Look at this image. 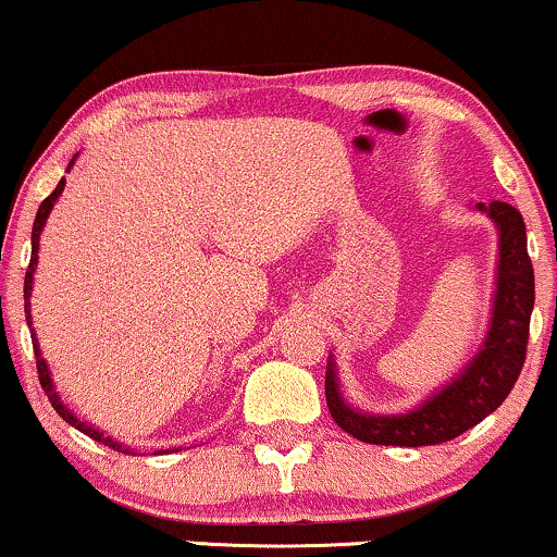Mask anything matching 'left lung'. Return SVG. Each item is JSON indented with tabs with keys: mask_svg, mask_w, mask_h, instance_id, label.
<instances>
[{
	"mask_svg": "<svg viewBox=\"0 0 557 557\" xmlns=\"http://www.w3.org/2000/svg\"><path fill=\"white\" fill-rule=\"evenodd\" d=\"M478 213L498 231L496 290L485 339L466 368L447 385L404 413H368L344 398L334 355L326 364V404L344 432L360 442L385 447H426L455 440L494 413L522 372L530 315L534 308V270L527 255L522 213L504 200L478 202Z\"/></svg>",
	"mask_w": 557,
	"mask_h": 557,
	"instance_id": "obj_1",
	"label": "left lung"
}]
</instances>
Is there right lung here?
I'll list each match as a JSON object with an SVG mask.
<instances>
[{"label":"right lung","instance_id":"1","mask_svg":"<svg viewBox=\"0 0 557 557\" xmlns=\"http://www.w3.org/2000/svg\"><path fill=\"white\" fill-rule=\"evenodd\" d=\"M74 161H76V153H74V159L69 161L66 172H69V169L74 166ZM63 187H66V180H61L59 185H55L53 193L48 195L44 202H40L38 215H35V223H33V238H30V242H33V255H30V267H27V272H25V321H27V329H30V336H33L35 362H38V377H40V385H44V391H46L48 400H51V406L55 408V413H59V417H61L63 421H66V424H72L74 429H79L82 434L91 436V440L100 442V445H104V447H112V449H117V453H125V455H136V449H131L128 445H123V442L112 440V436H108L104 432H100V429H97V426L87 424V421L76 417V413L72 411V408H69L66 404H63L61 393L55 391V383H53V377H51V368H48V362L44 360V351H40L38 336H35V331H33L30 295H33V274H35V267H38V246H40V234H44V226H46L48 215H51V210H53V206H55V200H59V195L63 193Z\"/></svg>","mask_w":557,"mask_h":557}]
</instances>
